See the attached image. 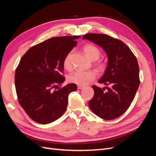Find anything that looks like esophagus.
Instances as JSON below:
<instances>
[{"label": "esophagus", "instance_id": "1", "mask_svg": "<svg viewBox=\"0 0 156 156\" xmlns=\"http://www.w3.org/2000/svg\"><path fill=\"white\" fill-rule=\"evenodd\" d=\"M84 86H81V85H78L77 86V88L78 89H79V90H81V89H83V88H84Z\"/></svg>", "mask_w": 156, "mask_h": 156}]
</instances>
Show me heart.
<instances>
[{"label": "heart", "mask_w": 156, "mask_h": 156, "mask_svg": "<svg viewBox=\"0 0 156 156\" xmlns=\"http://www.w3.org/2000/svg\"><path fill=\"white\" fill-rule=\"evenodd\" d=\"M84 53L91 60H97L101 56V51L97 46L92 44H87L83 47ZM71 53H68L64 58L63 66L68 70L71 69L72 65L70 62ZM97 69L100 72H103L106 68V64L101 60H97L95 63ZM96 72L93 70H76L69 74L68 77V81L71 83H74L78 85L83 86L87 84L96 78Z\"/></svg>", "instance_id": "obj_1"}]
</instances>
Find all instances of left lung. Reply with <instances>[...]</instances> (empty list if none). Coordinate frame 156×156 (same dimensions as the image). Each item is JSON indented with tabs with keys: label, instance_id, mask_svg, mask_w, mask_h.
I'll list each match as a JSON object with an SVG mask.
<instances>
[{
	"label": "left lung",
	"instance_id": "left-lung-1",
	"mask_svg": "<svg viewBox=\"0 0 156 156\" xmlns=\"http://www.w3.org/2000/svg\"><path fill=\"white\" fill-rule=\"evenodd\" d=\"M83 39L101 47L108 57L105 72L98 81L106 87L92 86L94 95L88 102L89 107L103 119H116L129 107L139 87L137 60L123 41L107 34L90 33Z\"/></svg>",
	"mask_w": 156,
	"mask_h": 156
}]
</instances>
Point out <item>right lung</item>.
Masks as SVG:
<instances>
[{"mask_svg": "<svg viewBox=\"0 0 156 156\" xmlns=\"http://www.w3.org/2000/svg\"><path fill=\"white\" fill-rule=\"evenodd\" d=\"M80 36L53 37L32 47L16 70L18 101L30 119L41 124L57 120L67 108L69 94L75 84L63 83V60L77 45Z\"/></svg>", "mask_w": 156, "mask_h": 156, "instance_id": "1", "label": "right lung"}]
</instances>
